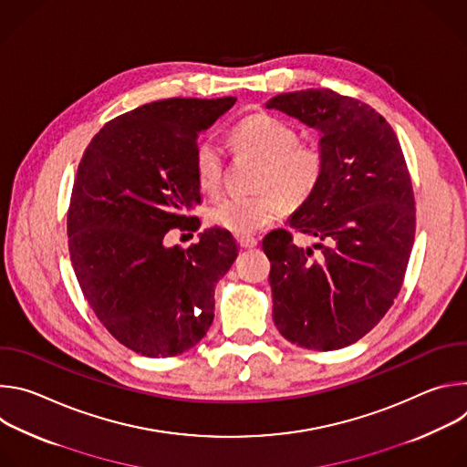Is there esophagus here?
Returning <instances> with one entry per match:
<instances>
[{"label":"esophagus","instance_id":"34e87169","mask_svg":"<svg viewBox=\"0 0 467 467\" xmlns=\"http://www.w3.org/2000/svg\"><path fill=\"white\" fill-rule=\"evenodd\" d=\"M236 242L240 244V247H254V245L258 244V240L253 238V236H249V234H238V236H236Z\"/></svg>","mask_w":467,"mask_h":467}]
</instances>
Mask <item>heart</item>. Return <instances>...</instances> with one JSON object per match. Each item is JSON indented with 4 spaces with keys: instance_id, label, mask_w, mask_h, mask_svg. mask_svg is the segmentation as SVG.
<instances>
[{
    "instance_id": "1",
    "label": "heart",
    "mask_w": 467,
    "mask_h": 467,
    "mask_svg": "<svg viewBox=\"0 0 467 467\" xmlns=\"http://www.w3.org/2000/svg\"><path fill=\"white\" fill-rule=\"evenodd\" d=\"M234 153L260 159L254 173V193L227 195L216 202L211 220L236 234L256 233L272 225L283 207L297 209L314 195L327 170V155L316 142L299 140L297 129L268 112L238 119L229 130ZM195 181L203 192L214 193L223 182L225 159L213 139L199 140L192 153Z\"/></svg>"
}]
</instances>
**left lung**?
I'll return each instance as SVG.
<instances>
[{"label":"left lung","instance_id":"obj_1","mask_svg":"<svg viewBox=\"0 0 467 467\" xmlns=\"http://www.w3.org/2000/svg\"><path fill=\"white\" fill-rule=\"evenodd\" d=\"M319 130L327 170L288 220L292 233L265 234L274 321L306 349L355 344L384 317L403 286L414 245L416 207L405 155L391 125L369 105L328 88L279 94L265 103Z\"/></svg>","mask_w":467,"mask_h":467}]
</instances>
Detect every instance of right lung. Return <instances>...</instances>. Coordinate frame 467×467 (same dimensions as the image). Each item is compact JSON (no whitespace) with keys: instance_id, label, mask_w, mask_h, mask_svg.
Returning a JSON list of instances; mask_svg holds the SVG:
<instances>
[{"instance_id":"1","label":"right lung","mask_w":467,"mask_h":467,"mask_svg":"<svg viewBox=\"0 0 467 467\" xmlns=\"http://www.w3.org/2000/svg\"><path fill=\"white\" fill-rule=\"evenodd\" d=\"M236 98H171L107 121L78 168L68 249L85 299L110 335L142 357H175L214 319V286L236 260L233 234L168 247L171 229L195 231L202 203L192 153Z\"/></svg>"}]
</instances>
